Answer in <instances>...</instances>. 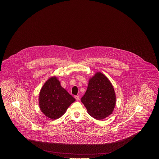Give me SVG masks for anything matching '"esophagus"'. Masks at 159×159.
I'll use <instances>...</instances> for the list:
<instances>
[{"instance_id": "esophagus-1", "label": "esophagus", "mask_w": 159, "mask_h": 159, "mask_svg": "<svg viewBox=\"0 0 159 159\" xmlns=\"http://www.w3.org/2000/svg\"><path fill=\"white\" fill-rule=\"evenodd\" d=\"M75 98H76V99L77 100V101H79V98H80L79 96H75Z\"/></svg>"}]
</instances>
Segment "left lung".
<instances>
[{
	"mask_svg": "<svg viewBox=\"0 0 159 159\" xmlns=\"http://www.w3.org/2000/svg\"><path fill=\"white\" fill-rule=\"evenodd\" d=\"M116 100L111 83L101 73H96L89 80L87 90L81 98L88 114L97 120L104 119L112 113Z\"/></svg>",
	"mask_w": 159,
	"mask_h": 159,
	"instance_id": "1",
	"label": "left lung"
}]
</instances>
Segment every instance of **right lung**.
<instances>
[{
	"label": "right lung",
	"mask_w": 159,
	"mask_h": 159,
	"mask_svg": "<svg viewBox=\"0 0 159 159\" xmlns=\"http://www.w3.org/2000/svg\"><path fill=\"white\" fill-rule=\"evenodd\" d=\"M75 100L62 88L55 77H51L46 82L39 93V106L42 112L52 120L61 117Z\"/></svg>",
	"instance_id": "1"
}]
</instances>
